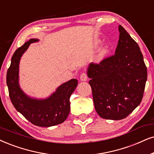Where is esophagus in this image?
<instances>
[{
  "label": "esophagus",
  "instance_id": "obj_1",
  "mask_svg": "<svg viewBox=\"0 0 154 154\" xmlns=\"http://www.w3.org/2000/svg\"><path fill=\"white\" fill-rule=\"evenodd\" d=\"M87 78H88V77H87V75L86 73H82L80 75L81 81H83V82L87 81Z\"/></svg>",
  "mask_w": 154,
  "mask_h": 154
}]
</instances>
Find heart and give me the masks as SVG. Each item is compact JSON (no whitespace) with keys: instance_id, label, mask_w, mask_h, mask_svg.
Listing matches in <instances>:
<instances>
[{"instance_id":"1","label":"heart","mask_w":154,"mask_h":154,"mask_svg":"<svg viewBox=\"0 0 154 154\" xmlns=\"http://www.w3.org/2000/svg\"><path fill=\"white\" fill-rule=\"evenodd\" d=\"M97 45H99V41L97 42L96 43ZM109 52V47L107 45H103L102 48H100V51H99V54H98V58L99 60H101L106 57V55Z\"/></svg>"}]
</instances>
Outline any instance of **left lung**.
<instances>
[{"instance_id": "left-lung-1", "label": "left lung", "mask_w": 154, "mask_h": 154, "mask_svg": "<svg viewBox=\"0 0 154 154\" xmlns=\"http://www.w3.org/2000/svg\"><path fill=\"white\" fill-rule=\"evenodd\" d=\"M119 31L115 54L99 64L91 63L87 69L95 109L106 119L129 116L141 103L147 79L139 46L122 25Z\"/></svg>"}]
</instances>
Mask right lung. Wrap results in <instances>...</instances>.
I'll list each match as a JSON object with an SVG mask.
<instances>
[{
  "mask_svg": "<svg viewBox=\"0 0 154 154\" xmlns=\"http://www.w3.org/2000/svg\"><path fill=\"white\" fill-rule=\"evenodd\" d=\"M38 41V39H30L15 50L7 72L6 82L10 99L17 112L34 125L49 127L63 123L67 118L70 111L69 98L78 81L72 79L65 82L45 100H37L27 96L19 86V63L30 43Z\"/></svg>",
  "mask_w": 154,
  "mask_h": 154,
  "instance_id": "obj_1",
  "label": "right lung"
}]
</instances>
